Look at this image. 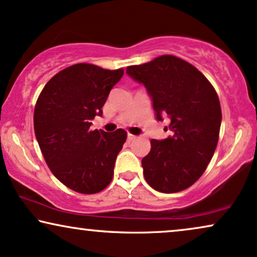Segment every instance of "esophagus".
<instances>
[{"label": "esophagus", "mask_w": 257, "mask_h": 257, "mask_svg": "<svg viewBox=\"0 0 257 257\" xmlns=\"http://www.w3.org/2000/svg\"><path fill=\"white\" fill-rule=\"evenodd\" d=\"M135 138H136V136L131 135V133H128V135H127V139H128V141H133V139H135Z\"/></svg>", "instance_id": "obj_1"}]
</instances>
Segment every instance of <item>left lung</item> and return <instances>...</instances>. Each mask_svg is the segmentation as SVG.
Instances as JSON below:
<instances>
[{
	"label": "left lung",
	"mask_w": 257,
	"mask_h": 257,
	"mask_svg": "<svg viewBox=\"0 0 257 257\" xmlns=\"http://www.w3.org/2000/svg\"><path fill=\"white\" fill-rule=\"evenodd\" d=\"M126 73L145 86L157 120L170 118L172 135L152 139L142 159L146 182L164 194L188 189L205 171L217 146L222 121L217 93L197 68L173 55L128 66Z\"/></svg>",
	"instance_id": "8db88e82"
}]
</instances>
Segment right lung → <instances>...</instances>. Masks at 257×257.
Returning a JSON list of instances; mask_svg holds the SVG:
<instances>
[{
  "instance_id": "add662e5",
  "label": "right lung",
  "mask_w": 257,
  "mask_h": 257,
  "mask_svg": "<svg viewBox=\"0 0 257 257\" xmlns=\"http://www.w3.org/2000/svg\"><path fill=\"white\" fill-rule=\"evenodd\" d=\"M122 74L121 68L76 63L53 76L36 101L34 131L45 161L62 184L80 194H96L111 183L127 138L122 128L89 130Z\"/></svg>"
}]
</instances>
